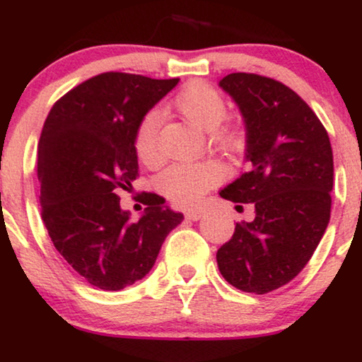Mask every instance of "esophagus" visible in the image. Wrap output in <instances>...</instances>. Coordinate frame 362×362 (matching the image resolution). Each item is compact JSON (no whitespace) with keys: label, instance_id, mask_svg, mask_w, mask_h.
Returning <instances> with one entry per match:
<instances>
[{"label":"esophagus","instance_id":"1","mask_svg":"<svg viewBox=\"0 0 362 362\" xmlns=\"http://www.w3.org/2000/svg\"><path fill=\"white\" fill-rule=\"evenodd\" d=\"M201 216H202V211H199V209H189L185 213V218L192 219V221H197V219H201Z\"/></svg>","mask_w":362,"mask_h":362}]
</instances>
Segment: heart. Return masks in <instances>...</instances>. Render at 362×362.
Masks as SVG:
<instances>
[{
	"mask_svg": "<svg viewBox=\"0 0 362 362\" xmlns=\"http://www.w3.org/2000/svg\"><path fill=\"white\" fill-rule=\"evenodd\" d=\"M173 109L187 120L211 132V139L218 146L238 149L243 144L245 136L240 126L223 120L228 114V103L218 90L204 81H190L173 97ZM160 114L149 110L141 117L134 132V148L139 160L146 165H155L161 158ZM224 170L214 161L201 163H178L170 167L158 178V187L172 202L178 206H194L204 197L211 187L221 182Z\"/></svg>",
	"mask_w": 362,
	"mask_h": 362,
	"instance_id": "heart-1",
	"label": "heart"
}]
</instances>
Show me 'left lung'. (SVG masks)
Instances as JSON below:
<instances>
[{
  "mask_svg": "<svg viewBox=\"0 0 362 362\" xmlns=\"http://www.w3.org/2000/svg\"><path fill=\"white\" fill-rule=\"evenodd\" d=\"M242 110L248 170L219 195L252 202L255 219L236 223L216 253L221 276L265 294L300 274L330 221L334 155L327 129L296 91L274 78L231 73L219 81Z\"/></svg>",
  "mask_w": 362,
  "mask_h": 362,
  "instance_id": "left-lung-1",
  "label": "left lung"
}]
</instances>
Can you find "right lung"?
<instances>
[{"label": "right lung", "instance_id": "add662e5", "mask_svg": "<svg viewBox=\"0 0 362 362\" xmlns=\"http://www.w3.org/2000/svg\"><path fill=\"white\" fill-rule=\"evenodd\" d=\"M178 83L109 71L80 83L52 105L39 139L40 214L54 247L86 282L120 291L151 271L184 216L141 192L146 213L131 221L120 190L139 177L138 122Z\"/></svg>", "mask_w": 362, "mask_h": 362}]
</instances>
